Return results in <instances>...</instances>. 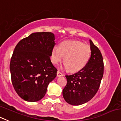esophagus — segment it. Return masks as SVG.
Here are the masks:
<instances>
[{
  "label": "esophagus",
  "mask_w": 121,
  "mask_h": 121,
  "mask_svg": "<svg viewBox=\"0 0 121 121\" xmlns=\"http://www.w3.org/2000/svg\"><path fill=\"white\" fill-rule=\"evenodd\" d=\"M61 76H64V74H63L62 72H60V71H57V77H61Z\"/></svg>",
  "instance_id": "obj_1"
}]
</instances>
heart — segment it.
Returning <instances> with one entry per match:
<instances>
[{
    "instance_id": "b5f03b06",
    "label": "heart",
    "mask_w": 121,
    "mask_h": 121,
    "mask_svg": "<svg viewBox=\"0 0 121 121\" xmlns=\"http://www.w3.org/2000/svg\"><path fill=\"white\" fill-rule=\"evenodd\" d=\"M91 48L77 40H68L59 44V49L53 48L50 59L54 65L61 61L64 56V66L71 72L80 71L88 64L91 57Z\"/></svg>"
}]
</instances>
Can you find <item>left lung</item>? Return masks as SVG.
Returning a JSON list of instances; mask_svg holds the SVG:
<instances>
[{"mask_svg": "<svg viewBox=\"0 0 121 121\" xmlns=\"http://www.w3.org/2000/svg\"><path fill=\"white\" fill-rule=\"evenodd\" d=\"M91 57L82 69L66 75L67 84L62 91L65 100L71 105H80L90 100L99 88L103 75V57L97 47L90 40Z\"/></svg>", "mask_w": 121, "mask_h": 121, "instance_id": "8db88e82", "label": "left lung"}]
</instances>
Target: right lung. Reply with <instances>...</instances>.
I'll return each instance as SVG.
<instances>
[{"label": "right lung", "mask_w": 121, "mask_h": 121, "mask_svg": "<svg viewBox=\"0 0 121 121\" xmlns=\"http://www.w3.org/2000/svg\"><path fill=\"white\" fill-rule=\"evenodd\" d=\"M55 40L52 33H34L16 46L10 62L11 80L15 90L24 100H41L56 77L57 70L50 59Z\"/></svg>", "instance_id": "right-lung-1"}]
</instances>
